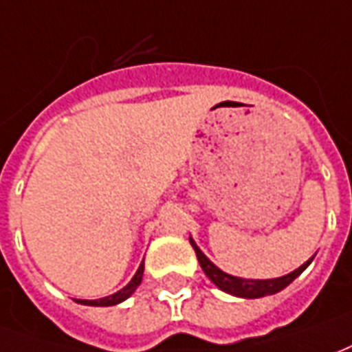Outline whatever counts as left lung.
<instances>
[{
	"mask_svg": "<svg viewBox=\"0 0 352 352\" xmlns=\"http://www.w3.org/2000/svg\"><path fill=\"white\" fill-rule=\"evenodd\" d=\"M190 244H192L194 252H196V257H198V263H200L201 270L206 272V276L223 292H227L230 296L236 297H245V299H257V297H265V296H272V294H278L280 289H284L286 286H289L294 280L303 272L313 257L309 259L307 263H303L299 269H296L294 272H289L286 276H280V278H269V280H250V278H238V276H232V274H227L223 270L215 267L213 263L201 253V250L196 245L192 238H190Z\"/></svg>",
	"mask_w": 352,
	"mask_h": 352,
	"instance_id": "8db88e82",
	"label": "left lung"
}]
</instances>
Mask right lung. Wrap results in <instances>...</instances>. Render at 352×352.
Masks as SVG:
<instances>
[{
	"mask_svg": "<svg viewBox=\"0 0 352 352\" xmlns=\"http://www.w3.org/2000/svg\"><path fill=\"white\" fill-rule=\"evenodd\" d=\"M142 272H144V265L141 263V267L137 269V272H135V276L131 278V282H129L125 287H122L120 292H116V294H112V296H108V297H102V299H95V301H89V299H78V303L93 305V307H112V305L122 303V301H125L127 297L133 294L137 287L141 286Z\"/></svg>",
	"mask_w": 352,
	"mask_h": 352,
	"instance_id": "add662e5",
	"label": "right lung"
}]
</instances>
